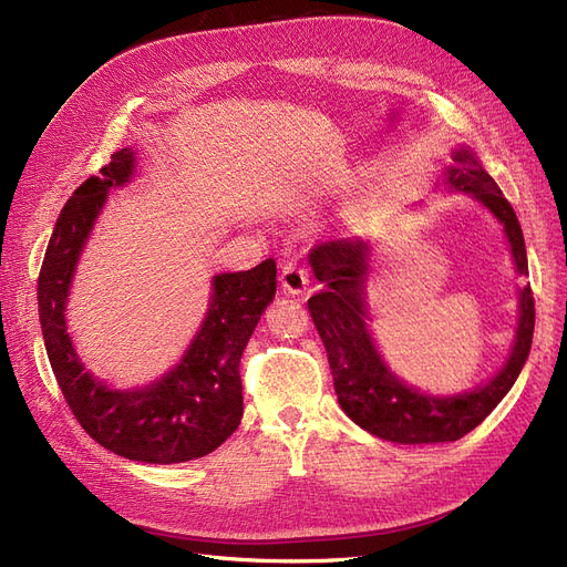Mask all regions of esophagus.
I'll list each match as a JSON object with an SVG mask.
<instances>
[{
    "mask_svg": "<svg viewBox=\"0 0 567 567\" xmlns=\"http://www.w3.org/2000/svg\"><path fill=\"white\" fill-rule=\"evenodd\" d=\"M281 286L290 296H302L307 286H310V271L298 262H288L281 269Z\"/></svg>",
    "mask_w": 567,
    "mask_h": 567,
    "instance_id": "obj_1",
    "label": "esophagus"
}]
</instances>
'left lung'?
Instances as JSON below:
<instances>
[{
	"mask_svg": "<svg viewBox=\"0 0 567 567\" xmlns=\"http://www.w3.org/2000/svg\"><path fill=\"white\" fill-rule=\"evenodd\" d=\"M452 161L450 167H444L437 188L461 192L483 205L502 225L516 271L527 277L520 221L502 188L487 175L471 146H456ZM371 255L367 238H338L310 250V267L323 290L307 300V307L329 354L338 404L359 427L385 442H454L483 423L518 381L535 331L532 290L527 284L518 288V326L502 369L473 390L431 394L402 381L375 346L367 302Z\"/></svg>",
	"mask_w": 567,
	"mask_h": 567,
	"instance_id": "1",
	"label": "left lung"
}]
</instances>
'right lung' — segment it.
<instances>
[{
	"label": "right lung",
	"instance_id": "1",
	"mask_svg": "<svg viewBox=\"0 0 567 567\" xmlns=\"http://www.w3.org/2000/svg\"><path fill=\"white\" fill-rule=\"evenodd\" d=\"M134 173L136 151L120 148L63 205L38 279L40 326L56 383L92 440L132 461L182 463L215 452L241 423L238 362L277 293V262L269 257L248 271L215 274L208 312L179 362L146 385L111 388L84 369L68 333L65 307L111 188L127 186Z\"/></svg>",
	"mask_w": 567,
	"mask_h": 567
}]
</instances>
